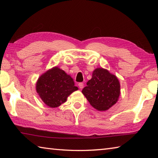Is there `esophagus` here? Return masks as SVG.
<instances>
[{"label": "esophagus", "instance_id": "esophagus-1", "mask_svg": "<svg viewBox=\"0 0 158 158\" xmlns=\"http://www.w3.org/2000/svg\"><path fill=\"white\" fill-rule=\"evenodd\" d=\"M78 85H79L80 89H83V83H79Z\"/></svg>", "mask_w": 158, "mask_h": 158}]
</instances>
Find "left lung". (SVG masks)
<instances>
[{"instance_id":"left-lung-1","label":"left lung","mask_w":158,"mask_h":158,"mask_svg":"<svg viewBox=\"0 0 158 158\" xmlns=\"http://www.w3.org/2000/svg\"><path fill=\"white\" fill-rule=\"evenodd\" d=\"M82 93L94 108L106 110L117 102L120 84L115 75L102 68L93 71L92 79L87 82Z\"/></svg>"}]
</instances>
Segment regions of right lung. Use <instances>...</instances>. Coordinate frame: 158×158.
Masks as SVG:
<instances>
[{
  "instance_id": "right-lung-1",
  "label": "right lung",
  "mask_w": 158,
  "mask_h": 158,
  "mask_svg": "<svg viewBox=\"0 0 158 158\" xmlns=\"http://www.w3.org/2000/svg\"><path fill=\"white\" fill-rule=\"evenodd\" d=\"M77 89L72 77L57 66L43 74L36 84L40 98L51 108L65 102L70 94Z\"/></svg>"
}]
</instances>
